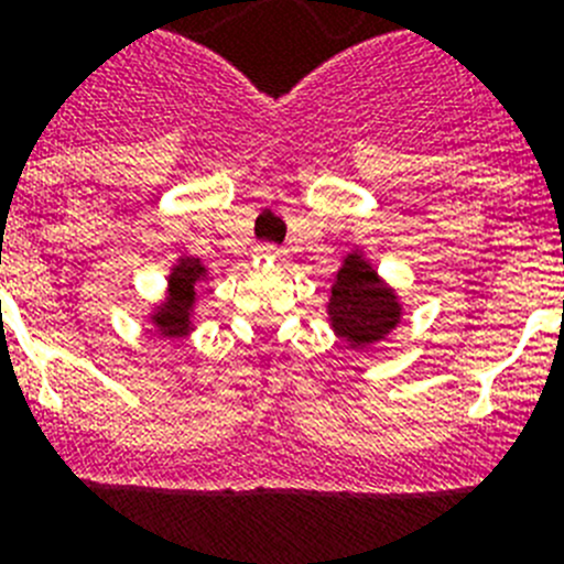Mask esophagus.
<instances>
[{
    "label": "esophagus",
    "instance_id": "34e87169",
    "mask_svg": "<svg viewBox=\"0 0 564 564\" xmlns=\"http://www.w3.org/2000/svg\"><path fill=\"white\" fill-rule=\"evenodd\" d=\"M258 261H261L263 267H281V263L286 261V254L278 247H263L261 254H258Z\"/></svg>",
    "mask_w": 564,
    "mask_h": 564
}]
</instances>
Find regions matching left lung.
<instances>
[{
  "mask_svg": "<svg viewBox=\"0 0 564 564\" xmlns=\"http://www.w3.org/2000/svg\"><path fill=\"white\" fill-rule=\"evenodd\" d=\"M326 317L329 329L349 349H369L403 323V301L398 289L377 272L364 247L343 254L329 289Z\"/></svg>",
  "mask_w": 564,
  "mask_h": 564,
  "instance_id": "left-lung-1",
  "label": "left lung"
}]
</instances>
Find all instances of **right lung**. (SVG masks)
Returning <instances> with one entry per match:
<instances>
[{"label":"right lung","mask_w":564,"mask_h":564,"mask_svg":"<svg viewBox=\"0 0 564 564\" xmlns=\"http://www.w3.org/2000/svg\"><path fill=\"white\" fill-rule=\"evenodd\" d=\"M164 281V295L147 310V323L161 340H184L195 332L198 292L209 283V269L200 258L178 254Z\"/></svg>","instance_id":"1"}]
</instances>
